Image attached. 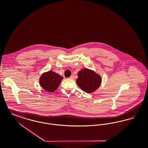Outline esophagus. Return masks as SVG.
Listing matches in <instances>:
<instances>
[{"label":"esophagus","instance_id":"esophagus-1","mask_svg":"<svg viewBox=\"0 0 148 148\" xmlns=\"http://www.w3.org/2000/svg\"><path fill=\"white\" fill-rule=\"evenodd\" d=\"M69 79H71L73 80V79H74V75H71V77H69Z\"/></svg>","mask_w":148,"mask_h":148}]
</instances>
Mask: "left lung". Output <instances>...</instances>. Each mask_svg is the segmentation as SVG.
<instances>
[{
  "mask_svg": "<svg viewBox=\"0 0 148 148\" xmlns=\"http://www.w3.org/2000/svg\"><path fill=\"white\" fill-rule=\"evenodd\" d=\"M76 83L84 92L91 93L99 88L101 82L100 76L95 71L87 68L82 69L77 73Z\"/></svg>",
  "mask_w": 148,
  "mask_h": 148,
  "instance_id": "1",
  "label": "left lung"
}]
</instances>
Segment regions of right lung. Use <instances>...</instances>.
I'll use <instances>...</instances> for the list:
<instances>
[{"instance_id": "1", "label": "right lung", "mask_w": 148, "mask_h": 148, "mask_svg": "<svg viewBox=\"0 0 148 148\" xmlns=\"http://www.w3.org/2000/svg\"><path fill=\"white\" fill-rule=\"evenodd\" d=\"M63 77L53 71L44 73L39 79L40 86L45 91L53 92L56 90Z\"/></svg>"}]
</instances>
